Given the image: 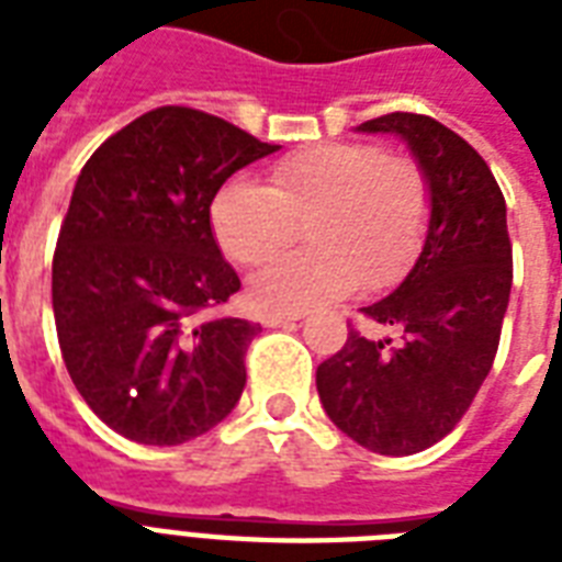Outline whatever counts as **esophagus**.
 Segmentation results:
<instances>
[{"label": "esophagus", "mask_w": 562, "mask_h": 562, "mask_svg": "<svg viewBox=\"0 0 562 562\" xmlns=\"http://www.w3.org/2000/svg\"><path fill=\"white\" fill-rule=\"evenodd\" d=\"M300 321V315H268L265 317V326H289Z\"/></svg>", "instance_id": "34e87169"}]
</instances>
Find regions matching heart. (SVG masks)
<instances>
[{
  "mask_svg": "<svg viewBox=\"0 0 562 562\" xmlns=\"http://www.w3.org/2000/svg\"><path fill=\"white\" fill-rule=\"evenodd\" d=\"M431 189L417 162L370 143H326L291 154L268 183L229 180L210 203V227L227 259L262 265L306 227L312 254L285 256L247 285L262 315H300L402 280L426 241Z\"/></svg>",
  "mask_w": 562,
  "mask_h": 562,
  "instance_id": "heart-1",
  "label": "heart"
}]
</instances>
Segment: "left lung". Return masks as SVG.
Returning a JSON list of instances; mask_svg holds the SVG:
<instances>
[{
	"label": "left lung",
	"mask_w": 562,
	"mask_h": 562,
	"mask_svg": "<svg viewBox=\"0 0 562 562\" xmlns=\"http://www.w3.org/2000/svg\"><path fill=\"white\" fill-rule=\"evenodd\" d=\"M359 131L408 145L431 189V218L408 277L361 308L400 341L350 329L317 368V396L359 446L414 454L461 423L493 368L514 282L507 206L481 154L431 116L387 113Z\"/></svg>",
	"instance_id": "1"
}]
</instances>
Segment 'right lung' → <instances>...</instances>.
<instances>
[{"mask_svg": "<svg viewBox=\"0 0 562 562\" xmlns=\"http://www.w3.org/2000/svg\"><path fill=\"white\" fill-rule=\"evenodd\" d=\"M273 151L218 116L157 108L78 175L52 262L57 341L83 402L127 440L187 443L236 408L259 324L201 321L241 289L210 203Z\"/></svg>", "mask_w": 562, "mask_h": 562, "instance_id": "obj_1", "label": "right lung"}]
</instances>
